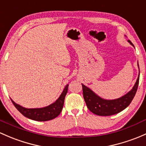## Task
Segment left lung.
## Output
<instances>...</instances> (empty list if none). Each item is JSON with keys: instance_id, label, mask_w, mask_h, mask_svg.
Instances as JSON below:
<instances>
[{"instance_id": "left-lung-1", "label": "left lung", "mask_w": 146, "mask_h": 146, "mask_svg": "<svg viewBox=\"0 0 146 146\" xmlns=\"http://www.w3.org/2000/svg\"><path fill=\"white\" fill-rule=\"evenodd\" d=\"M128 42L134 46L131 41L128 40ZM138 66L139 68V63ZM139 74L132 90L122 97L113 100H106L102 99L94 92L92 90L82 84L83 97L88 109L95 115L101 116L113 115L125 110L131 104L137 91L139 82Z\"/></svg>"}]
</instances>
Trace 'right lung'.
<instances>
[{
  "mask_svg": "<svg viewBox=\"0 0 146 146\" xmlns=\"http://www.w3.org/2000/svg\"><path fill=\"white\" fill-rule=\"evenodd\" d=\"M68 85L64 88L59 99L48 106L40 108H26L17 104L11 99L12 104L19 112L25 117L36 121H48L56 117L61 113L64 104V99L68 92Z\"/></svg>",
  "mask_w": 146,
  "mask_h": 146,
  "instance_id": "1",
  "label": "right lung"
}]
</instances>
